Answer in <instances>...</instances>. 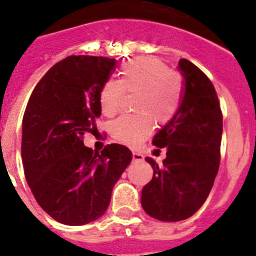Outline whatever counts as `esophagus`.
<instances>
[{"label":"esophagus","instance_id":"34e87169","mask_svg":"<svg viewBox=\"0 0 256 256\" xmlns=\"http://www.w3.org/2000/svg\"><path fill=\"white\" fill-rule=\"evenodd\" d=\"M144 160V155L141 152H133V162H142Z\"/></svg>","mask_w":256,"mask_h":256}]
</instances>
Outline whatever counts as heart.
Returning a JSON list of instances; mask_svg holds the SVG:
<instances>
[{
	"mask_svg": "<svg viewBox=\"0 0 256 256\" xmlns=\"http://www.w3.org/2000/svg\"><path fill=\"white\" fill-rule=\"evenodd\" d=\"M124 92H137L136 110L141 114L123 115L112 124L118 141L137 146L152 132V120L164 124L177 112L182 97V82L178 74L169 72L164 61L144 56L122 66L119 80H108L100 91V106L105 115H114L120 108Z\"/></svg>",
	"mask_w": 256,
	"mask_h": 256,
	"instance_id": "1",
	"label": "heart"
}]
</instances>
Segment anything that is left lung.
<instances>
[{
  "label": "left lung",
  "mask_w": 256,
  "mask_h": 256,
  "mask_svg": "<svg viewBox=\"0 0 256 256\" xmlns=\"http://www.w3.org/2000/svg\"><path fill=\"white\" fill-rule=\"evenodd\" d=\"M177 69L184 79L182 101L152 140L156 148H166V158L162 165L146 158L154 176L141 191L144 212L162 222L183 220L202 206L220 160L223 118L214 86L186 58Z\"/></svg>",
  "instance_id": "obj_1"
}]
</instances>
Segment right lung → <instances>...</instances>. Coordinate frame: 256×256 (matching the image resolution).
Returning <instances> with one entry per match:
<instances>
[{"label":"right lung","mask_w":256,"mask_h":256,"mask_svg":"<svg viewBox=\"0 0 256 256\" xmlns=\"http://www.w3.org/2000/svg\"><path fill=\"white\" fill-rule=\"evenodd\" d=\"M115 64L102 56H68L38 82L24 112L26 182L40 206L62 224L82 226L102 216L132 160L123 144H108L98 154L82 140L100 118V91Z\"/></svg>","instance_id":"1"}]
</instances>
